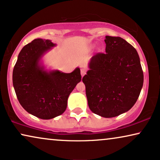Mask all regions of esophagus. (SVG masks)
<instances>
[{
    "label": "esophagus",
    "mask_w": 160,
    "mask_h": 160,
    "mask_svg": "<svg viewBox=\"0 0 160 160\" xmlns=\"http://www.w3.org/2000/svg\"><path fill=\"white\" fill-rule=\"evenodd\" d=\"M80 72H81V75L82 77H83L85 74H86V69H81V70H80Z\"/></svg>",
    "instance_id": "1"
}]
</instances>
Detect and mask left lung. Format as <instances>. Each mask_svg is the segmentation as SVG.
Segmentation results:
<instances>
[{"label":"left lung","mask_w":160,"mask_h":160,"mask_svg":"<svg viewBox=\"0 0 160 160\" xmlns=\"http://www.w3.org/2000/svg\"><path fill=\"white\" fill-rule=\"evenodd\" d=\"M105 53L91 58L82 78L88 107L93 113L112 118L135 105L143 85L137 50L126 40L106 36Z\"/></svg>","instance_id":"obj_1"}]
</instances>
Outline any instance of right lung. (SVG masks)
<instances>
[{
	"mask_svg": "<svg viewBox=\"0 0 160 160\" xmlns=\"http://www.w3.org/2000/svg\"><path fill=\"white\" fill-rule=\"evenodd\" d=\"M56 44L36 39L19 53L12 74L18 101L30 114L42 119L60 116L67 107L68 97L81 81L80 68L71 73L47 70L41 59Z\"/></svg>",
	"mask_w": 160,
	"mask_h": 160,
	"instance_id": "right-lung-1",
	"label": "right lung"
}]
</instances>
